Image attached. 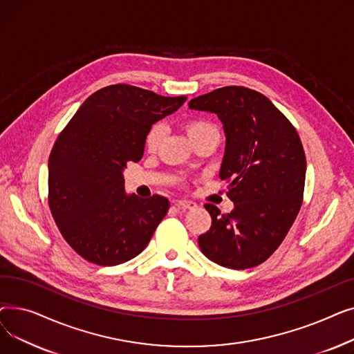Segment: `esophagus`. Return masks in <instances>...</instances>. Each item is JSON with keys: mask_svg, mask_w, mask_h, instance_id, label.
Masks as SVG:
<instances>
[{"mask_svg": "<svg viewBox=\"0 0 354 354\" xmlns=\"http://www.w3.org/2000/svg\"><path fill=\"white\" fill-rule=\"evenodd\" d=\"M175 205L180 209H195L196 208V203L194 201H187V199H182V201H178Z\"/></svg>", "mask_w": 354, "mask_h": 354, "instance_id": "esophagus-1", "label": "esophagus"}]
</instances>
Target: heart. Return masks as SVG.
Listing matches in <instances>:
<instances>
[{
	"mask_svg": "<svg viewBox=\"0 0 354 354\" xmlns=\"http://www.w3.org/2000/svg\"><path fill=\"white\" fill-rule=\"evenodd\" d=\"M185 130H187V133L191 140H195V139H198L201 136H205V135H218L215 126L212 123H209L208 120H203V119H192V120L187 122V124H185ZM163 133H165V129L162 124L152 126V129L147 132L146 140H145L147 151H151V152L155 151L163 138Z\"/></svg>",
	"mask_w": 354,
	"mask_h": 354,
	"instance_id": "obj_1",
	"label": "heart"
}]
</instances>
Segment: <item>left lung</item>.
<instances>
[{
  "mask_svg": "<svg viewBox=\"0 0 354 354\" xmlns=\"http://www.w3.org/2000/svg\"><path fill=\"white\" fill-rule=\"evenodd\" d=\"M224 124L225 153L219 178L228 180L230 214L211 203L209 231L201 251L218 266L245 270L264 263L280 247L299 215L306 155L299 133L270 99L243 86L216 88L189 102Z\"/></svg>",
  "mask_w": 354,
  "mask_h": 354,
  "instance_id": "obj_1",
  "label": "left lung"
}]
</instances>
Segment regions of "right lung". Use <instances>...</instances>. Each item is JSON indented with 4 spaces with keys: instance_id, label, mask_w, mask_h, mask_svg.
<instances>
[{
    "instance_id": "right-lung-1",
    "label": "right lung",
    "mask_w": 354,
    "mask_h": 354,
    "mask_svg": "<svg viewBox=\"0 0 354 354\" xmlns=\"http://www.w3.org/2000/svg\"><path fill=\"white\" fill-rule=\"evenodd\" d=\"M187 96L165 97L129 84L107 86L79 107L48 158V205L67 244L88 263L111 267L139 255L169 201L124 192L123 171L143 156L152 124Z\"/></svg>"
}]
</instances>
